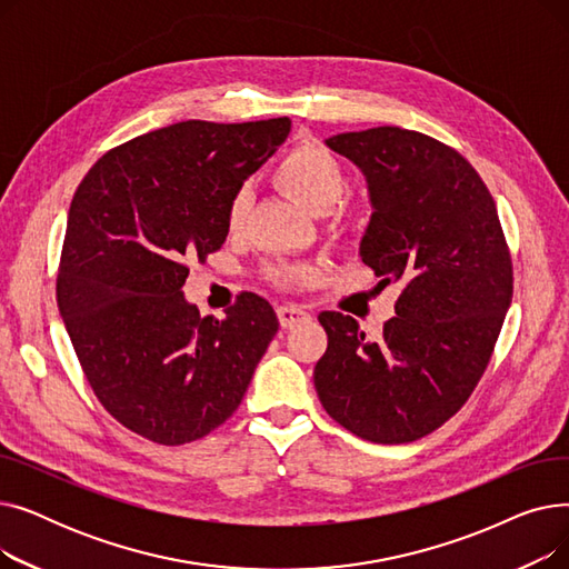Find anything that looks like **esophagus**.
Returning <instances> with one entry per match:
<instances>
[{"label": "esophagus", "instance_id": "obj_1", "mask_svg": "<svg viewBox=\"0 0 569 569\" xmlns=\"http://www.w3.org/2000/svg\"><path fill=\"white\" fill-rule=\"evenodd\" d=\"M277 313H279L281 327H295V325H302V322L311 320V313L297 305H281L277 309Z\"/></svg>", "mask_w": 569, "mask_h": 569}]
</instances>
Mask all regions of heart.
Returning <instances> with one entry per match:
<instances>
[{"label": "heart", "mask_w": 569, "mask_h": 569, "mask_svg": "<svg viewBox=\"0 0 569 569\" xmlns=\"http://www.w3.org/2000/svg\"><path fill=\"white\" fill-rule=\"evenodd\" d=\"M274 177L297 200L307 204L311 212H327L346 191L348 177L343 163L327 149L322 142L307 138L292 144L277 163ZM249 209V191L239 189L228 204V226L237 230L244 223ZM274 279L281 283H307L313 279L316 269L309 264L300 267H279L274 269Z\"/></svg>", "instance_id": "heart-1"}]
</instances>
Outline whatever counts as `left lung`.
Returning <instances> with one entry per match:
<instances>
[{
    "mask_svg": "<svg viewBox=\"0 0 569 569\" xmlns=\"http://www.w3.org/2000/svg\"><path fill=\"white\" fill-rule=\"evenodd\" d=\"M367 177L373 214L360 256L401 281L378 339L355 318L318 316L327 350L316 392L350 433L380 445L425 438L468 401L512 302V258L477 170L425 133L376 127L325 140Z\"/></svg>",
    "mask_w": 569,
    "mask_h": 569,
    "instance_id": "obj_1",
    "label": "left lung"
}]
</instances>
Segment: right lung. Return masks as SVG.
<instances>
[{
  "label": "right lung",
  "mask_w": 569,
  "mask_h": 569,
  "mask_svg": "<svg viewBox=\"0 0 569 569\" xmlns=\"http://www.w3.org/2000/svg\"><path fill=\"white\" fill-rule=\"evenodd\" d=\"M288 133V117L170 124L106 152L71 200L57 307L101 406L147 440L221 427L279 332L253 292L219 320L182 286L189 260L223 247L230 198Z\"/></svg>",
  "instance_id": "right-lung-1"
}]
</instances>
